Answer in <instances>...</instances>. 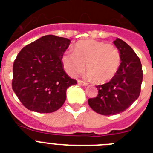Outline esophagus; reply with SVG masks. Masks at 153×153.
I'll return each instance as SVG.
<instances>
[{
	"label": "esophagus",
	"instance_id": "34e87169",
	"mask_svg": "<svg viewBox=\"0 0 153 153\" xmlns=\"http://www.w3.org/2000/svg\"><path fill=\"white\" fill-rule=\"evenodd\" d=\"M78 83H79V85H81V86H88V83H87V82H83V81H81V80H78Z\"/></svg>",
	"mask_w": 153,
	"mask_h": 153
}]
</instances>
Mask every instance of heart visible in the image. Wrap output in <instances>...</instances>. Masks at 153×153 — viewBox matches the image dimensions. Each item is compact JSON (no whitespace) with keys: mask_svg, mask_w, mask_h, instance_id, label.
<instances>
[{"mask_svg":"<svg viewBox=\"0 0 153 153\" xmlns=\"http://www.w3.org/2000/svg\"><path fill=\"white\" fill-rule=\"evenodd\" d=\"M62 62L65 71L72 77L82 73L86 64L89 78L98 83H104L117 74L121 64V55L113 44L84 39L75 44L74 53H65Z\"/></svg>","mask_w":153,"mask_h":153,"instance_id":"obj_1","label":"heart"}]
</instances>
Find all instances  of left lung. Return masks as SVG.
<instances>
[{"label": "left lung", "instance_id": "1", "mask_svg": "<svg viewBox=\"0 0 153 153\" xmlns=\"http://www.w3.org/2000/svg\"><path fill=\"white\" fill-rule=\"evenodd\" d=\"M114 44L121 55L118 71L109 82L96 86L98 90L96 98L88 99L94 111L106 116L128 109L140 95L143 80L141 62L133 48L118 38Z\"/></svg>", "mask_w": 153, "mask_h": 153}]
</instances>
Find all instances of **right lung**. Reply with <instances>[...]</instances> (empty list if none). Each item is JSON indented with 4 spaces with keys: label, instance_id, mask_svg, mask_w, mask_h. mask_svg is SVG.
Listing matches in <instances>:
<instances>
[{
    "label": "right lung",
    "instance_id": "obj_1",
    "mask_svg": "<svg viewBox=\"0 0 153 153\" xmlns=\"http://www.w3.org/2000/svg\"><path fill=\"white\" fill-rule=\"evenodd\" d=\"M71 40L54 35L25 46L13 63V91L31 111L52 113L62 107L69 86L77 84L62 68V58Z\"/></svg>",
    "mask_w": 153,
    "mask_h": 153
}]
</instances>
